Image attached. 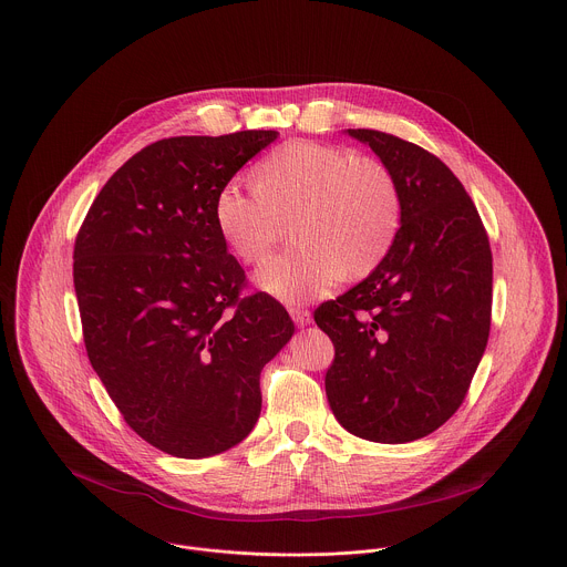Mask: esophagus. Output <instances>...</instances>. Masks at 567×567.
Wrapping results in <instances>:
<instances>
[{"label": "esophagus", "mask_w": 567, "mask_h": 567, "mask_svg": "<svg viewBox=\"0 0 567 567\" xmlns=\"http://www.w3.org/2000/svg\"><path fill=\"white\" fill-rule=\"evenodd\" d=\"M289 313H291V318H293V322H296L298 327H305V324L311 322V311L305 309V307H291Z\"/></svg>", "instance_id": "esophagus-1"}]
</instances>
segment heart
Wrapping results in <instances>:
<instances>
[{"label":"heart","mask_w":567,"mask_h":567,"mask_svg":"<svg viewBox=\"0 0 567 567\" xmlns=\"http://www.w3.org/2000/svg\"><path fill=\"white\" fill-rule=\"evenodd\" d=\"M401 188L392 171L344 146L293 140L254 168V186L227 182L214 205L227 247L247 265L262 262L291 225L289 251L256 276L262 291L300 305L327 296L349 276L379 267L401 229Z\"/></svg>","instance_id":"b5f03b06"}]
</instances>
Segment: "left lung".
<instances>
[{"label": "left lung", "mask_w": 567, "mask_h": 567, "mask_svg": "<svg viewBox=\"0 0 567 567\" xmlns=\"http://www.w3.org/2000/svg\"><path fill=\"white\" fill-rule=\"evenodd\" d=\"M344 133L392 171L403 209L388 258L313 313L336 347L324 392L353 436L410 443L452 419L487 347L489 240L463 184L436 155L383 131Z\"/></svg>", "instance_id": "8db88e82"}]
</instances>
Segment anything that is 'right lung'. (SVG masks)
Listing matches in <instances>:
<instances>
[{
	"mask_svg": "<svg viewBox=\"0 0 567 567\" xmlns=\"http://www.w3.org/2000/svg\"><path fill=\"white\" fill-rule=\"evenodd\" d=\"M278 131L179 135L124 162L91 205L73 251L89 360L128 427L177 458H207L249 436L260 371L293 322L267 293L240 298L220 188Z\"/></svg>",
	"mask_w": 567,
	"mask_h": 567,
	"instance_id": "obj_1",
	"label": "right lung"
}]
</instances>
